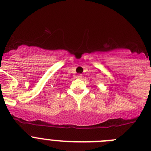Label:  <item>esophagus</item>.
<instances>
[{"instance_id":"esophagus-1","label":"esophagus","mask_w":151,"mask_h":151,"mask_svg":"<svg viewBox=\"0 0 151 151\" xmlns=\"http://www.w3.org/2000/svg\"><path fill=\"white\" fill-rule=\"evenodd\" d=\"M76 77H77V79H81L82 78V75H81V74H78V75H77Z\"/></svg>"}]
</instances>
